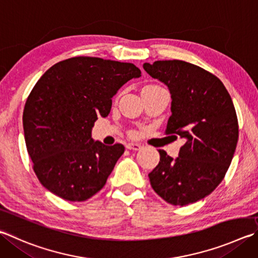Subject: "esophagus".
<instances>
[{
    "instance_id": "1",
    "label": "esophagus",
    "mask_w": 258,
    "mask_h": 258,
    "mask_svg": "<svg viewBox=\"0 0 258 258\" xmlns=\"http://www.w3.org/2000/svg\"><path fill=\"white\" fill-rule=\"evenodd\" d=\"M126 148L128 150H134V151H139L140 149H141V145L138 144V143H127L126 144Z\"/></svg>"
}]
</instances>
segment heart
<instances>
[{"label": "heart", "instance_id": "heart-1", "mask_svg": "<svg viewBox=\"0 0 258 258\" xmlns=\"http://www.w3.org/2000/svg\"><path fill=\"white\" fill-rule=\"evenodd\" d=\"M144 88H159V86H157V84H149V86L144 87Z\"/></svg>", "mask_w": 258, "mask_h": 258}]
</instances>
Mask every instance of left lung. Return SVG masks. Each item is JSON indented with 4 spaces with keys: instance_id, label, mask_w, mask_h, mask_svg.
I'll return each instance as SVG.
<instances>
[{
    "instance_id": "left-lung-1",
    "label": "left lung",
    "mask_w": 258,
    "mask_h": 258,
    "mask_svg": "<svg viewBox=\"0 0 258 258\" xmlns=\"http://www.w3.org/2000/svg\"><path fill=\"white\" fill-rule=\"evenodd\" d=\"M143 68L170 90L172 114L166 134L186 140L175 160L159 150L160 161L149 174L150 184L167 203H195L217 188L230 166L239 135L235 106L223 83L198 65L172 59Z\"/></svg>"
}]
</instances>
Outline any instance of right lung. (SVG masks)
I'll use <instances>...</instances> for the list:
<instances>
[{"instance_id":"obj_1","label":"right lung","mask_w":258,"mask_h":258,"mask_svg":"<svg viewBox=\"0 0 258 258\" xmlns=\"http://www.w3.org/2000/svg\"><path fill=\"white\" fill-rule=\"evenodd\" d=\"M140 76L132 63L77 56L56 63L37 81L23 109V132L45 188L83 202L105 186L125 148L93 142L91 130L98 117L110 113L117 90Z\"/></svg>"}]
</instances>
